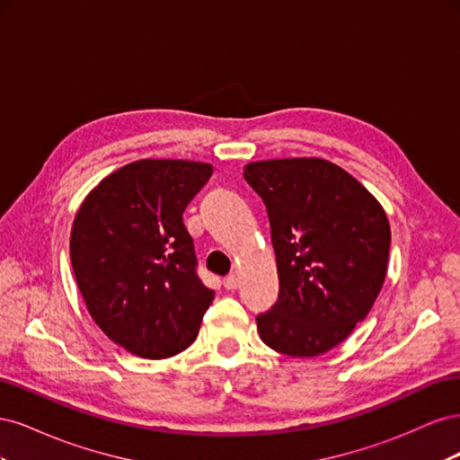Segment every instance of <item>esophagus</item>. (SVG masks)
I'll list each match as a JSON object with an SVG mask.
<instances>
[{"label":"esophagus","instance_id":"esophagus-1","mask_svg":"<svg viewBox=\"0 0 460 460\" xmlns=\"http://www.w3.org/2000/svg\"><path fill=\"white\" fill-rule=\"evenodd\" d=\"M238 286H240V280H238V276H235V274H228L225 278V288L226 289H235Z\"/></svg>","mask_w":460,"mask_h":460}]
</instances>
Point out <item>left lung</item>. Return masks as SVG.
Returning <instances> with one entry per match:
<instances>
[{
  "instance_id": "1",
  "label": "left lung",
  "mask_w": 460,
  "mask_h": 460,
  "mask_svg": "<svg viewBox=\"0 0 460 460\" xmlns=\"http://www.w3.org/2000/svg\"><path fill=\"white\" fill-rule=\"evenodd\" d=\"M267 207L278 299L257 314L261 340L288 357H316L341 343L378 297L392 232L382 205L324 159L245 166Z\"/></svg>"
}]
</instances>
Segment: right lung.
<instances>
[{
  "instance_id": "1",
  "label": "right lung",
  "mask_w": 460,
  "mask_h": 460,
  "mask_svg": "<svg viewBox=\"0 0 460 460\" xmlns=\"http://www.w3.org/2000/svg\"><path fill=\"white\" fill-rule=\"evenodd\" d=\"M211 174L207 163L136 161L102 180L78 208L71 262L80 294L105 336L132 355L188 349L215 299L182 218Z\"/></svg>"
}]
</instances>
